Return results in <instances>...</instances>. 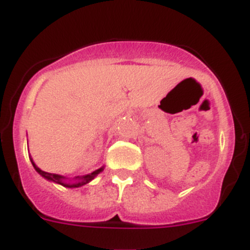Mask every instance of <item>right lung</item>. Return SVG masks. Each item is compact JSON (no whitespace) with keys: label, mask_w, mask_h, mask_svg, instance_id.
<instances>
[{"label":"right lung","mask_w":250,"mask_h":250,"mask_svg":"<svg viewBox=\"0 0 250 250\" xmlns=\"http://www.w3.org/2000/svg\"><path fill=\"white\" fill-rule=\"evenodd\" d=\"M30 160H31V164H32V166H34L35 170H36V172L40 173L41 176L44 177V179L49 180V181H51V182H55V184H59V185L64 186V188H80V186L86 185L88 182L92 181V180L94 179L97 175H99V173L104 170V166H102L101 168L93 171L92 173H88V175H84V176H75L73 179V181H71V180L70 181H66V180H68V177H64V176H62V175H58V173L45 172V171L40 170V168H39V167L35 165V162L32 161V158H30Z\"/></svg>","instance_id":"right-lung-1"}]
</instances>
